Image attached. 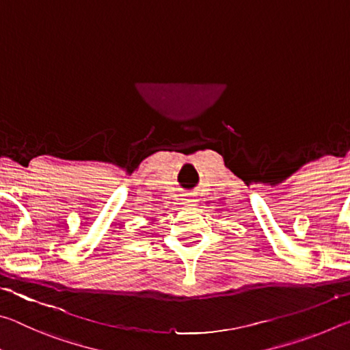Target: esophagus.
<instances>
[{
  "mask_svg": "<svg viewBox=\"0 0 350 350\" xmlns=\"http://www.w3.org/2000/svg\"><path fill=\"white\" fill-rule=\"evenodd\" d=\"M182 204L187 205V206H194V205H198V199L194 198L193 194H183Z\"/></svg>",
  "mask_w": 350,
  "mask_h": 350,
  "instance_id": "obj_1",
  "label": "esophagus"
}]
</instances>
